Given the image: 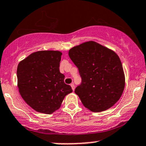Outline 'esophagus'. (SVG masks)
Instances as JSON below:
<instances>
[{"mask_svg":"<svg viewBox=\"0 0 146 146\" xmlns=\"http://www.w3.org/2000/svg\"><path fill=\"white\" fill-rule=\"evenodd\" d=\"M70 86H71V87H72V90L73 91L74 90L75 86H74V83H71V85H70Z\"/></svg>","mask_w":146,"mask_h":146,"instance_id":"obj_1","label":"esophagus"}]
</instances>
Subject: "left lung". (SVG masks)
I'll list each match as a JSON object with an SVG mask.
<instances>
[{
	"label": "left lung",
	"instance_id": "left-lung-1",
	"mask_svg": "<svg viewBox=\"0 0 146 146\" xmlns=\"http://www.w3.org/2000/svg\"><path fill=\"white\" fill-rule=\"evenodd\" d=\"M69 56L81 78L74 92L86 108L102 112L119 101L125 87V76L115 52L89 41L70 49Z\"/></svg>",
	"mask_w": 146,
	"mask_h": 146
}]
</instances>
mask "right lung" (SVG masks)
I'll list each match as a JSON object with an SVG mask.
<instances>
[{"mask_svg":"<svg viewBox=\"0 0 146 146\" xmlns=\"http://www.w3.org/2000/svg\"><path fill=\"white\" fill-rule=\"evenodd\" d=\"M61 52L39 51L19 63L18 88L24 101L36 112L50 114L58 110L72 92L60 72Z\"/></svg>","mask_w":146,"mask_h":146,"instance_id":"1","label":"right lung"}]
</instances>
